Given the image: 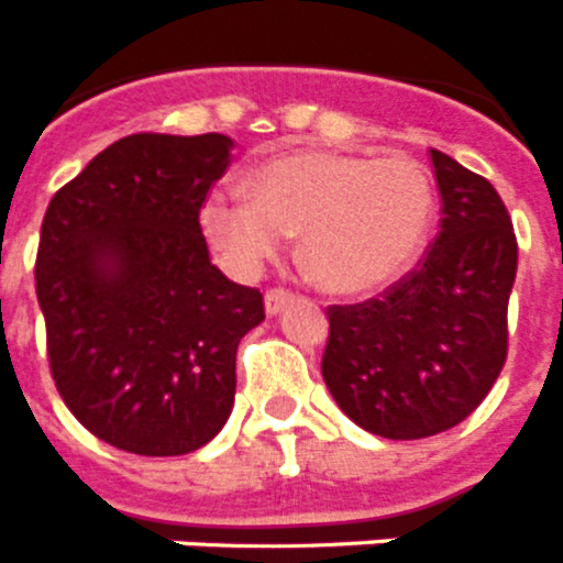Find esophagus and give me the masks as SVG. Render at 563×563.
<instances>
[{
  "instance_id": "1",
  "label": "esophagus",
  "mask_w": 563,
  "mask_h": 563,
  "mask_svg": "<svg viewBox=\"0 0 563 563\" xmlns=\"http://www.w3.org/2000/svg\"><path fill=\"white\" fill-rule=\"evenodd\" d=\"M287 301H292V292L290 290H285V287H271V290L265 292V310H267V316H276V312L287 305Z\"/></svg>"
}]
</instances>
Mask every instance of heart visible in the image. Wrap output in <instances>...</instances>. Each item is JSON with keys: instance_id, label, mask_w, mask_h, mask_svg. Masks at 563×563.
<instances>
[{"instance_id": "1", "label": "heart", "mask_w": 563, "mask_h": 563, "mask_svg": "<svg viewBox=\"0 0 563 563\" xmlns=\"http://www.w3.org/2000/svg\"><path fill=\"white\" fill-rule=\"evenodd\" d=\"M437 211L431 174L409 157L282 154L253 172V194L220 188L202 206L208 242L239 276H256L301 233V258L330 292H366L400 276Z\"/></svg>"}]
</instances>
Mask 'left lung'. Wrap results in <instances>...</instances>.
I'll list each match as a JSON object with an SVG mask.
<instances>
[{"label": "left lung", "instance_id": "8db88e82", "mask_svg": "<svg viewBox=\"0 0 563 563\" xmlns=\"http://www.w3.org/2000/svg\"><path fill=\"white\" fill-rule=\"evenodd\" d=\"M440 233L400 282L327 307L321 375L350 420L386 440L454 429L507 361V301L519 245L496 188L431 148Z\"/></svg>", "mask_w": 563, "mask_h": 563}]
</instances>
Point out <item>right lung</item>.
<instances>
[{"mask_svg": "<svg viewBox=\"0 0 563 563\" xmlns=\"http://www.w3.org/2000/svg\"><path fill=\"white\" fill-rule=\"evenodd\" d=\"M228 134H129L49 200L36 296L49 375L89 434L180 456L220 434L236 346L265 321L256 287L211 265L200 213Z\"/></svg>", "mask_w": 563, "mask_h": 563, "instance_id": "right-lung-1", "label": "right lung"}]
</instances>
